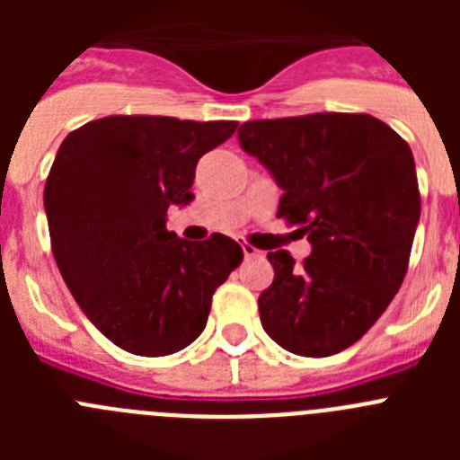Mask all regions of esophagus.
<instances>
[{"label": "esophagus", "mask_w": 460, "mask_h": 460, "mask_svg": "<svg viewBox=\"0 0 460 460\" xmlns=\"http://www.w3.org/2000/svg\"><path fill=\"white\" fill-rule=\"evenodd\" d=\"M242 251H243V258L251 260V258H260V251L255 249V246H251V243H242Z\"/></svg>", "instance_id": "esophagus-1"}]
</instances>
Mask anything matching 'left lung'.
Wrapping results in <instances>:
<instances>
[{"mask_svg": "<svg viewBox=\"0 0 460 460\" xmlns=\"http://www.w3.org/2000/svg\"><path fill=\"white\" fill-rule=\"evenodd\" d=\"M237 136L283 189L276 217L313 246L302 265L267 253L260 323L288 352L336 355L377 323L408 271L421 211L410 145L364 112L246 121Z\"/></svg>", "mask_w": 460, "mask_h": 460, "instance_id": "1", "label": "left lung"}]
</instances>
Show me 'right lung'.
Wrapping results in <instances>:
<instances>
[{"label": "right lung", "mask_w": 460, "mask_h": 460, "mask_svg": "<svg viewBox=\"0 0 460 460\" xmlns=\"http://www.w3.org/2000/svg\"><path fill=\"white\" fill-rule=\"evenodd\" d=\"M234 131L237 121L112 115L64 137L43 190L52 255L121 350L164 357L193 343L217 288L242 265L226 234L186 242L165 230L168 207L193 200L202 154Z\"/></svg>", "instance_id": "obj_1"}]
</instances>
